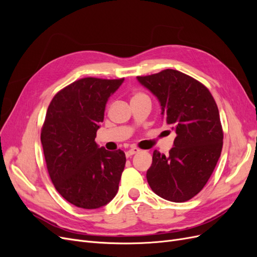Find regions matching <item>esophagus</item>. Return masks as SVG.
Segmentation results:
<instances>
[{
	"label": "esophagus",
	"instance_id": "1",
	"mask_svg": "<svg viewBox=\"0 0 257 257\" xmlns=\"http://www.w3.org/2000/svg\"><path fill=\"white\" fill-rule=\"evenodd\" d=\"M138 152H139V149H137V148H132V149L126 151L125 154H126L127 158H130V157H132V155H134V154H136Z\"/></svg>",
	"mask_w": 257,
	"mask_h": 257
}]
</instances>
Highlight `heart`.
Returning <instances> with one entry per match:
<instances>
[{
  "mask_svg": "<svg viewBox=\"0 0 257 257\" xmlns=\"http://www.w3.org/2000/svg\"><path fill=\"white\" fill-rule=\"evenodd\" d=\"M137 95H138V94H137Z\"/></svg>",
  "mask_w": 257,
  "mask_h": 257,
  "instance_id": "1",
  "label": "heart"
}]
</instances>
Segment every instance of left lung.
I'll return each mask as SVG.
<instances>
[{
    "instance_id": "obj_1",
    "label": "left lung",
    "mask_w": 257,
    "mask_h": 257,
    "mask_svg": "<svg viewBox=\"0 0 257 257\" xmlns=\"http://www.w3.org/2000/svg\"><path fill=\"white\" fill-rule=\"evenodd\" d=\"M137 80L158 98L161 114L177 134L167 157L154 150L148 183L160 197L183 203L203 190L219 161V109L204 84L175 69L138 76Z\"/></svg>"
}]
</instances>
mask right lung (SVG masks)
I'll return each instance as SVG.
<instances>
[{
    "label": "right lung",
    "mask_w": 257,
    "mask_h": 257,
    "mask_svg": "<svg viewBox=\"0 0 257 257\" xmlns=\"http://www.w3.org/2000/svg\"><path fill=\"white\" fill-rule=\"evenodd\" d=\"M123 81L77 80L54 95L46 113L41 141L48 173L61 196L76 207L100 208L118 192L125 154L99 148L95 137L108 99Z\"/></svg>",
    "instance_id": "right-lung-1"
}]
</instances>
